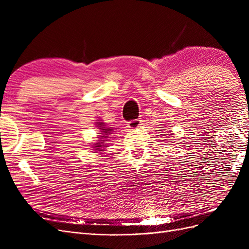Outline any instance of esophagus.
<instances>
[{
  "instance_id": "esophagus-1",
  "label": "esophagus",
  "mask_w": 249,
  "mask_h": 249,
  "mask_svg": "<svg viewBox=\"0 0 249 249\" xmlns=\"http://www.w3.org/2000/svg\"><path fill=\"white\" fill-rule=\"evenodd\" d=\"M142 124V120L141 119H135V120H132V122H129L127 123V127L131 130H136L138 129V127H140Z\"/></svg>"
}]
</instances>
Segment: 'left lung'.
Instances as JSON below:
<instances>
[{
	"label": "left lung",
	"mask_w": 249,
	"mask_h": 249,
	"mask_svg": "<svg viewBox=\"0 0 249 249\" xmlns=\"http://www.w3.org/2000/svg\"><path fill=\"white\" fill-rule=\"evenodd\" d=\"M164 129H165V130H166V129H167V127H164ZM162 135H163V136H164L165 138H169V136H170V135H171V134H162ZM165 140H168L169 142H171V141H172V139H165Z\"/></svg>",
	"instance_id": "left-lung-1"
}]
</instances>
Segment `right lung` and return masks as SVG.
Here are the masks:
<instances>
[{
	"label": "right lung",
	"instance_id": "add662e5",
	"mask_svg": "<svg viewBox=\"0 0 249 249\" xmlns=\"http://www.w3.org/2000/svg\"><path fill=\"white\" fill-rule=\"evenodd\" d=\"M95 126L99 129V135H97V140L93 143H90L91 145V149L94 150V153H104L106 147H108V141L111 138L110 136L114 132V127L109 126L106 123H104L103 120H96Z\"/></svg>",
	"mask_w": 249,
	"mask_h": 249
}]
</instances>
